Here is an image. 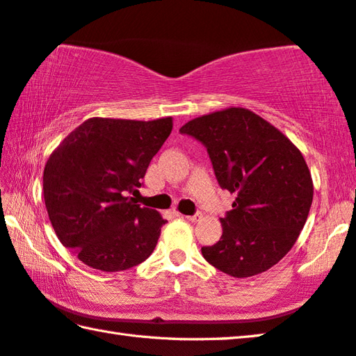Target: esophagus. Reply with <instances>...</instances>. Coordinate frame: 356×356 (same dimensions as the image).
<instances>
[{"label":"esophagus","mask_w":356,"mask_h":356,"mask_svg":"<svg viewBox=\"0 0 356 356\" xmlns=\"http://www.w3.org/2000/svg\"><path fill=\"white\" fill-rule=\"evenodd\" d=\"M185 219H188L191 222H197L200 221V218H202V213H196V215H191V216H184Z\"/></svg>","instance_id":"obj_1"}]
</instances>
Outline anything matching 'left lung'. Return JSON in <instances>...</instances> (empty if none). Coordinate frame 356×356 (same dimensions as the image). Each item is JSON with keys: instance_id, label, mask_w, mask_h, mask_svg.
<instances>
[{"instance_id": "obj_1", "label": "left lung", "mask_w": 356, "mask_h": 356, "mask_svg": "<svg viewBox=\"0 0 356 356\" xmlns=\"http://www.w3.org/2000/svg\"><path fill=\"white\" fill-rule=\"evenodd\" d=\"M180 134L207 147L219 186L236 195L221 218V240L200 249L205 260L236 279L273 268L297 241L313 202L302 152L279 129L241 107L199 116Z\"/></svg>"}]
</instances>
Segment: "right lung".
Returning a JSON list of instances; mask_svg holds the SVG:
<instances>
[{
    "label": "right lung",
    "instance_id": "right-lung-1",
    "mask_svg": "<svg viewBox=\"0 0 356 356\" xmlns=\"http://www.w3.org/2000/svg\"><path fill=\"white\" fill-rule=\"evenodd\" d=\"M172 131V118H90L51 154L43 171L49 221L65 248L93 269L118 273L149 257L166 221L129 193Z\"/></svg>",
    "mask_w": 356,
    "mask_h": 356
}]
</instances>
